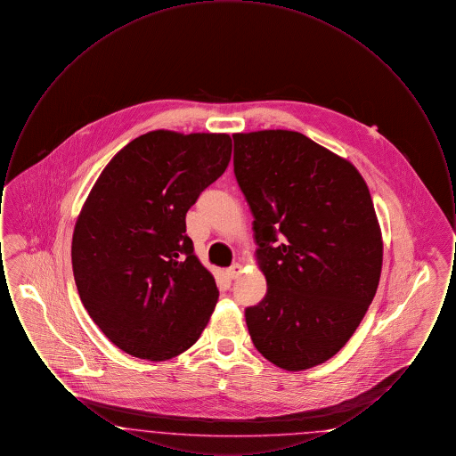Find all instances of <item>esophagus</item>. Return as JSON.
<instances>
[{
  "mask_svg": "<svg viewBox=\"0 0 456 456\" xmlns=\"http://www.w3.org/2000/svg\"><path fill=\"white\" fill-rule=\"evenodd\" d=\"M240 273H242V265H239V263H234L232 266L227 268V277L229 279H236Z\"/></svg>",
  "mask_w": 456,
  "mask_h": 456,
  "instance_id": "1",
  "label": "esophagus"
}]
</instances>
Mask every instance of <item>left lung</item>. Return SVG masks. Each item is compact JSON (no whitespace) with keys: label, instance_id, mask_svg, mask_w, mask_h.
<instances>
[{"label":"left lung","instance_id":"1","mask_svg":"<svg viewBox=\"0 0 456 456\" xmlns=\"http://www.w3.org/2000/svg\"><path fill=\"white\" fill-rule=\"evenodd\" d=\"M234 174L253 214L266 296L246 307L261 355L279 368L323 364L376 294L383 240L359 171L303 133H236Z\"/></svg>","mask_w":456,"mask_h":456}]
</instances>
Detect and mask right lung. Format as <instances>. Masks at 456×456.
Wrapping results in <instances>:
<instances>
[{
	"mask_svg": "<svg viewBox=\"0 0 456 456\" xmlns=\"http://www.w3.org/2000/svg\"><path fill=\"white\" fill-rule=\"evenodd\" d=\"M225 133L157 130L112 157L78 216L71 263L94 323L133 357L167 361L200 338L217 304L186 212L224 174Z\"/></svg>",
	"mask_w": 456,
	"mask_h": 456,
	"instance_id": "right-lung-1",
	"label": "right lung"
}]
</instances>
